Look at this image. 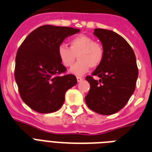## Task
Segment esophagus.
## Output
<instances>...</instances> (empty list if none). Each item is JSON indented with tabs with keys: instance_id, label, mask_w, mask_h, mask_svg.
I'll use <instances>...</instances> for the list:
<instances>
[{
	"instance_id": "1",
	"label": "esophagus",
	"mask_w": 152,
	"mask_h": 152,
	"mask_svg": "<svg viewBox=\"0 0 152 152\" xmlns=\"http://www.w3.org/2000/svg\"><path fill=\"white\" fill-rule=\"evenodd\" d=\"M82 80H83V77H77V81L78 82H82Z\"/></svg>"
}]
</instances>
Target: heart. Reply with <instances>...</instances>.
Instances as JSON below:
<instances>
[{"label": "heart", "mask_w": 152, "mask_h": 152, "mask_svg": "<svg viewBox=\"0 0 152 152\" xmlns=\"http://www.w3.org/2000/svg\"><path fill=\"white\" fill-rule=\"evenodd\" d=\"M70 48L60 44L57 50L58 56L63 65L70 67L74 64L76 58L78 61L73 66L70 73L82 76L92 67H97L102 63L104 56V49L100 43L86 35H78L70 39Z\"/></svg>", "instance_id": "heart-1"}]
</instances>
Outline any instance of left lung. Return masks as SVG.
<instances>
[{
	"label": "left lung",
	"mask_w": 152,
	"mask_h": 152,
	"mask_svg": "<svg viewBox=\"0 0 152 152\" xmlns=\"http://www.w3.org/2000/svg\"><path fill=\"white\" fill-rule=\"evenodd\" d=\"M94 35L99 39L104 49L102 63L92 75L86 79L90 85L85 97L89 109L102 115L120 111L133 94L138 68L135 53L122 36L110 30L95 28Z\"/></svg>",
	"instance_id": "1"
}]
</instances>
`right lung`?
<instances>
[{"label": "right lung", "instance_id": "obj_1", "mask_svg": "<svg viewBox=\"0 0 152 152\" xmlns=\"http://www.w3.org/2000/svg\"><path fill=\"white\" fill-rule=\"evenodd\" d=\"M80 29L43 25L31 31L17 50L15 79L23 102L40 113L63 106L65 94L77 84L75 75L59 76L66 70L57 50L65 39Z\"/></svg>", "mask_w": 152, "mask_h": 152}]
</instances>
